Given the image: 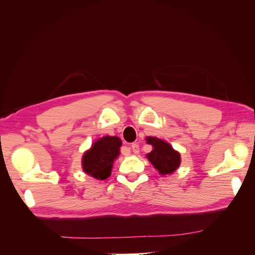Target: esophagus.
<instances>
[{
  "label": "esophagus",
  "instance_id": "34e87169",
  "mask_svg": "<svg viewBox=\"0 0 255 255\" xmlns=\"http://www.w3.org/2000/svg\"><path fill=\"white\" fill-rule=\"evenodd\" d=\"M132 150H133V152H134L135 154L139 153V144H138L137 142L132 143Z\"/></svg>",
  "mask_w": 255,
  "mask_h": 255
}]
</instances>
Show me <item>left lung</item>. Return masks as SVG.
<instances>
[{"mask_svg": "<svg viewBox=\"0 0 255 255\" xmlns=\"http://www.w3.org/2000/svg\"><path fill=\"white\" fill-rule=\"evenodd\" d=\"M146 143L152 145V151L145 155L160 175L172 174L181 165V154L172 145L156 137L148 136Z\"/></svg>", "mask_w": 255, "mask_h": 255, "instance_id": "1", "label": "left lung"}]
</instances>
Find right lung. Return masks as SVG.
Returning a JSON list of instances; mask_svg holds the SVG:
<instances>
[{"label":"right lung","instance_id":"right-lung-1","mask_svg":"<svg viewBox=\"0 0 255 255\" xmlns=\"http://www.w3.org/2000/svg\"><path fill=\"white\" fill-rule=\"evenodd\" d=\"M122 141L117 136H103L85 151L82 157L84 172L97 180H105L111 176L114 161L120 154Z\"/></svg>","mask_w":255,"mask_h":255}]
</instances>
